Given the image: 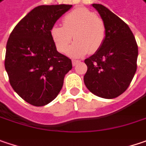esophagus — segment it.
<instances>
[{
  "label": "esophagus",
  "mask_w": 146,
  "mask_h": 146,
  "mask_svg": "<svg viewBox=\"0 0 146 146\" xmlns=\"http://www.w3.org/2000/svg\"><path fill=\"white\" fill-rule=\"evenodd\" d=\"M79 62H80L79 60H72V65H73V66H76L78 64Z\"/></svg>",
  "instance_id": "esophagus-1"
}]
</instances>
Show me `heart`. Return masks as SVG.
Wrapping results in <instances>:
<instances>
[{"label": "heart", "instance_id": "b5f03b06", "mask_svg": "<svg viewBox=\"0 0 146 146\" xmlns=\"http://www.w3.org/2000/svg\"><path fill=\"white\" fill-rule=\"evenodd\" d=\"M63 25H54L50 36L58 50L66 52L73 39L77 40L67 51L71 57H80L93 54L103 46L106 37V28L102 19L86 8L79 7L66 15Z\"/></svg>", "mask_w": 146, "mask_h": 146}]
</instances>
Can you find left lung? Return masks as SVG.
I'll return each mask as SVG.
<instances>
[{
  "label": "left lung",
  "instance_id": "1",
  "mask_svg": "<svg viewBox=\"0 0 146 146\" xmlns=\"http://www.w3.org/2000/svg\"><path fill=\"white\" fill-rule=\"evenodd\" d=\"M106 28L103 46L85 60L84 82L94 95L113 99L129 87L137 68L138 46L128 25L100 4H92Z\"/></svg>",
  "mask_w": 146,
  "mask_h": 146
}]
</instances>
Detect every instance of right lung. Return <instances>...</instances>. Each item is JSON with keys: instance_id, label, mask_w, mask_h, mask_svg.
<instances>
[{"instance_id": "add662e5", "label": "right lung", "mask_w": 146, "mask_h": 146, "mask_svg": "<svg viewBox=\"0 0 146 146\" xmlns=\"http://www.w3.org/2000/svg\"><path fill=\"white\" fill-rule=\"evenodd\" d=\"M72 5H39L13 29L7 44L5 68L13 90L29 104L43 106L62 88L71 60L56 50L50 29Z\"/></svg>"}]
</instances>
